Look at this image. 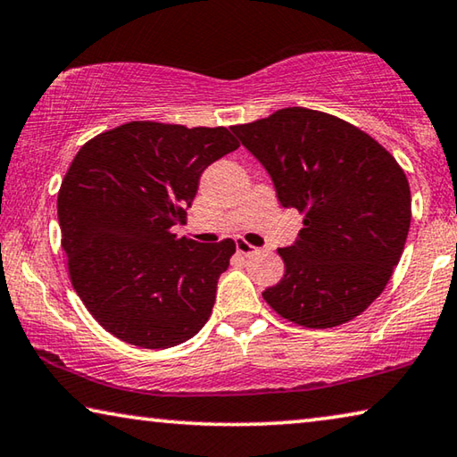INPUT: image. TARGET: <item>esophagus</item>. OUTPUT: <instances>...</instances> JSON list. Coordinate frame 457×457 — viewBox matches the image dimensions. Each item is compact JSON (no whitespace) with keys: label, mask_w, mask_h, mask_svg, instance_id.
I'll return each instance as SVG.
<instances>
[{"label":"esophagus","mask_w":457,"mask_h":457,"mask_svg":"<svg viewBox=\"0 0 457 457\" xmlns=\"http://www.w3.org/2000/svg\"><path fill=\"white\" fill-rule=\"evenodd\" d=\"M236 250L240 252L242 256H250V254H254L258 248H256V245H252V244H248L245 240H242V237H237V240H236Z\"/></svg>","instance_id":"obj_1"}]
</instances>
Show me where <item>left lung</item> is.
Masks as SVG:
<instances>
[{"label":"left lung","mask_w":457,"mask_h":457,"mask_svg":"<svg viewBox=\"0 0 457 457\" xmlns=\"http://www.w3.org/2000/svg\"><path fill=\"white\" fill-rule=\"evenodd\" d=\"M270 175L285 209L305 213L299 237L278 248L285 277L262 293L305 328H336L385 291L411 226V191L388 152L329 113L287 107L234 126Z\"/></svg>","instance_id":"left-lung-1"}]
</instances>
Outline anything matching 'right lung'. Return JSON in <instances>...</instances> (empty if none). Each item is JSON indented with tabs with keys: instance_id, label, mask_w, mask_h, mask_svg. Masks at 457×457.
I'll return each mask as SVG.
<instances>
[{
	"instance_id": "obj_1",
	"label": "right lung",
	"mask_w": 457,
	"mask_h": 457,
	"mask_svg": "<svg viewBox=\"0 0 457 457\" xmlns=\"http://www.w3.org/2000/svg\"><path fill=\"white\" fill-rule=\"evenodd\" d=\"M240 144L226 128L132 121L77 152L59 191L69 274L83 305L121 342L164 350L212 315L234 240L177 237L209 164Z\"/></svg>"
}]
</instances>
